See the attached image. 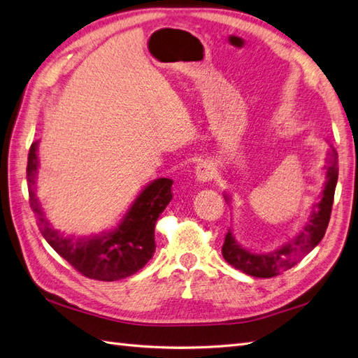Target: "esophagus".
Returning <instances> with one entry per match:
<instances>
[{"mask_svg": "<svg viewBox=\"0 0 358 358\" xmlns=\"http://www.w3.org/2000/svg\"><path fill=\"white\" fill-rule=\"evenodd\" d=\"M196 179L200 184H208L209 180L214 179V169L206 162L199 164L196 167Z\"/></svg>", "mask_w": 358, "mask_h": 358, "instance_id": "1", "label": "esophagus"}]
</instances>
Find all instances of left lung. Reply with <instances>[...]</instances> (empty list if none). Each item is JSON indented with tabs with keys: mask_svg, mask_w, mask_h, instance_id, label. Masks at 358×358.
Listing matches in <instances>:
<instances>
[{
	"mask_svg": "<svg viewBox=\"0 0 358 358\" xmlns=\"http://www.w3.org/2000/svg\"><path fill=\"white\" fill-rule=\"evenodd\" d=\"M338 155L331 147L329 158L327 165V182L322 189L320 200L313 205L308 220L305 223L301 231L294 235V238L287 241L285 245L275 249L267 254H255L246 248H243L240 243L235 240L232 231L229 229L224 237V243L222 248L223 258L228 261L231 266L241 270L246 275L255 278H272L282 273L284 270L292 268L294 264L315 249L320 240L324 238L325 231L328 228L331 209H333L334 191L338 178ZM224 199L231 200L229 196Z\"/></svg>",
	"mask_w": 358,
	"mask_h": 358,
	"instance_id": "8db88e82",
	"label": "left lung"
}]
</instances>
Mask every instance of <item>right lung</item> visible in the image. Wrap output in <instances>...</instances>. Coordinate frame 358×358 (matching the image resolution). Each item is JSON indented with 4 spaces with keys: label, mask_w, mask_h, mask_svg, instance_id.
Returning <instances> with one entry per match:
<instances>
[{
    "label": "right lung",
    "mask_w": 358,
    "mask_h": 358,
    "mask_svg": "<svg viewBox=\"0 0 358 358\" xmlns=\"http://www.w3.org/2000/svg\"><path fill=\"white\" fill-rule=\"evenodd\" d=\"M38 141L29 152L27 182L30 206L36 214L42 237L77 272L97 281H118L143 268L155 254V224L173 199V180L159 178L150 182L127 209L115 229L91 237H65L43 215L34 194L38 174Z\"/></svg>",
    "instance_id": "1"
}]
</instances>
